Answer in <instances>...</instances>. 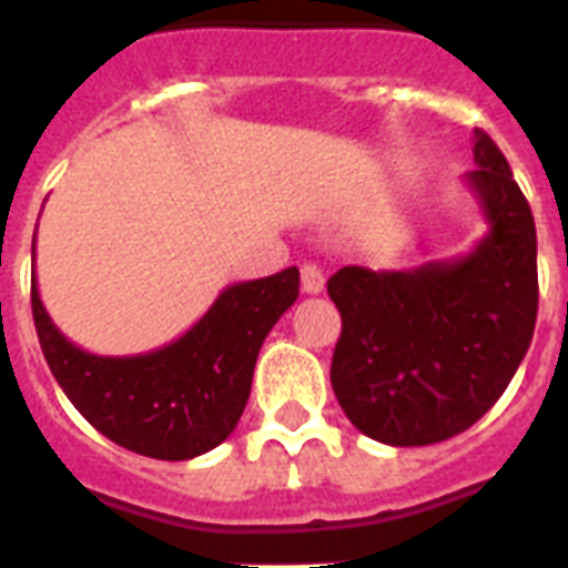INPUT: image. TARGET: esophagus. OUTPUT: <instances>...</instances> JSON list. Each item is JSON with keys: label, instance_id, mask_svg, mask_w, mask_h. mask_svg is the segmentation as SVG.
I'll return each instance as SVG.
<instances>
[{"label": "esophagus", "instance_id": "obj_1", "mask_svg": "<svg viewBox=\"0 0 568 568\" xmlns=\"http://www.w3.org/2000/svg\"><path fill=\"white\" fill-rule=\"evenodd\" d=\"M300 283H303V292L306 294H321L326 285V276H324V271L317 268V265H312V262H308V265H303V268H300Z\"/></svg>", "mask_w": 568, "mask_h": 568}]
</instances>
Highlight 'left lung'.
Returning <instances> with one entry per match:
<instances>
[{
	"instance_id": "1",
	"label": "left lung",
	"mask_w": 568,
	"mask_h": 568,
	"mask_svg": "<svg viewBox=\"0 0 568 568\" xmlns=\"http://www.w3.org/2000/svg\"><path fill=\"white\" fill-rule=\"evenodd\" d=\"M467 174L487 236L414 271L344 265L326 292L341 312L332 390L362 435L428 446L490 412L531 347L537 230L499 145L476 128Z\"/></svg>"
}]
</instances>
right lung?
<instances>
[{
    "label": "right lung",
    "instance_id": "add662e5",
    "mask_svg": "<svg viewBox=\"0 0 568 568\" xmlns=\"http://www.w3.org/2000/svg\"><path fill=\"white\" fill-rule=\"evenodd\" d=\"M300 294V271L227 285L186 335L140 356H92L52 324L31 280L49 371L90 426L124 449L189 460L230 437L251 396L265 335Z\"/></svg>",
    "mask_w": 568,
    "mask_h": 568
}]
</instances>
